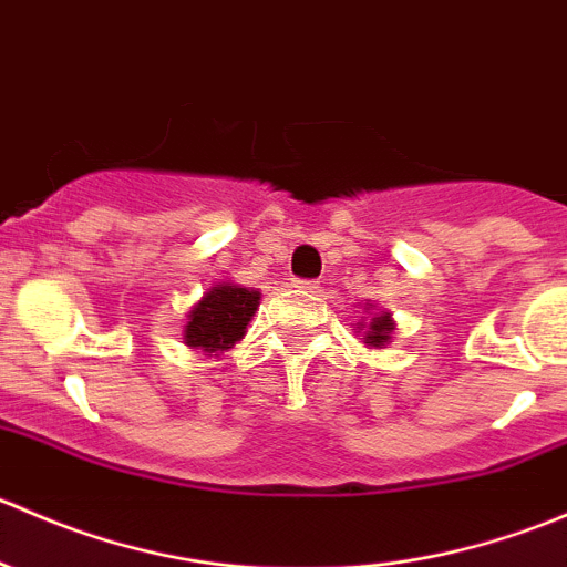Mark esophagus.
<instances>
[{
    "label": "esophagus",
    "instance_id": "1",
    "mask_svg": "<svg viewBox=\"0 0 567 567\" xmlns=\"http://www.w3.org/2000/svg\"><path fill=\"white\" fill-rule=\"evenodd\" d=\"M293 288L307 290V293H316V290L320 288V285L316 282V279H293Z\"/></svg>",
    "mask_w": 567,
    "mask_h": 567
}]
</instances>
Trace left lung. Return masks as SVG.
Instances as JSON below:
<instances>
[{
    "label": "left lung",
    "mask_w": 567,
    "mask_h": 567,
    "mask_svg": "<svg viewBox=\"0 0 567 567\" xmlns=\"http://www.w3.org/2000/svg\"><path fill=\"white\" fill-rule=\"evenodd\" d=\"M364 312H368V320L364 316L359 318V323H353V329L359 331V340L368 348H386L392 342L394 320L392 312H375V305H364Z\"/></svg>",
    "instance_id": "obj_1"
}]
</instances>
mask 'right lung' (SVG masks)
<instances>
[{"mask_svg":"<svg viewBox=\"0 0 567 567\" xmlns=\"http://www.w3.org/2000/svg\"><path fill=\"white\" fill-rule=\"evenodd\" d=\"M260 299V290L244 288L233 279L210 285L203 299L186 312L183 342L203 357H221L244 340Z\"/></svg>","mask_w":567,"mask_h":567,"instance_id":"1","label":"right lung"}]
</instances>
